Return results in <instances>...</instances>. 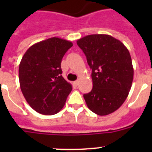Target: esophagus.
<instances>
[{
    "instance_id": "esophagus-1",
    "label": "esophagus",
    "mask_w": 152,
    "mask_h": 152,
    "mask_svg": "<svg viewBox=\"0 0 152 152\" xmlns=\"http://www.w3.org/2000/svg\"><path fill=\"white\" fill-rule=\"evenodd\" d=\"M78 80H75V81H74L73 82V84H74V85H75V86H77V84H78Z\"/></svg>"
}]
</instances>
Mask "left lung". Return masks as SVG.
Returning a JSON list of instances; mask_svg holds the SVG:
<instances>
[{
    "instance_id": "8db88e82",
    "label": "left lung",
    "mask_w": 152,
    "mask_h": 152,
    "mask_svg": "<svg viewBox=\"0 0 152 152\" xmlns=\"http://www.w3.org/2000/svg\"><path fill=\"white\" fill-rule=\"evenodd\" d=\"M77 44L92 69V91L84 94L93 113L106 116L116 111L127 98L134 70L128 49L110 35L93 34L79 39Z\"/></svg>"
}]
</instances>
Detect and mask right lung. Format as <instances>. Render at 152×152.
Here are the masks:
<instances>
[{
    "label": "right lung",
    "mask_w": 152,
    "mask_h": 152,
    "mask_svg": "<svg viewBox=\"0 0 152 152\" xmlns=\"http://www.w3.org/2000/svg\"><path fill=\"white\" fill-rule=\"evenodd\" d=\"M72 42L52 37L26 50L19 66V80L26 102L37 113L54 115L61 110L72 85L61 76V59Z\"/></svg>",
    "instance_id": "obj_1"
}]
</instances>
